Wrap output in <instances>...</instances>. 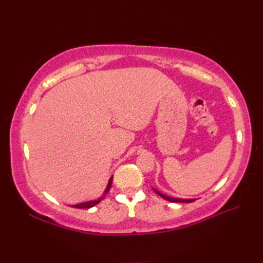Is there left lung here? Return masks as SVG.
Here are the masks:
<instances>
[{
	"instance_id": "1",
	"label": "left lung",
	"mask_w": 263,
	"mask_h": 263,
	"mask_svg": "<svg viewBox=\"0 0 263 263\" xmlns=\"http://www.w3.org/2000/svg\"><path fill=\"white\" fill-rule=\"evenodd\" d=\"M154 191L157 193L158 195H160L161 198L163 199H165V200H167V201H170V202H185V203H187V202H193V201H195V199H178V198H172V197H167V195H165V194H163V193H160L159 191H157V190L156 189H154Z\"/></svg>"
}]
</instances>
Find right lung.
Instances as JSON below:
<instances>
[{
	"instance_id": "obj_1",
	"label": "right lung",
	"mask_w": 263,
	"mask_h": 263,
	"mask_svg": "<svg viewBox=\"0 0 263 263\" xmlns=\"http://www.w3.org/2000/svg\"><path fill=\"white\" fill-rule=\"evenodd\" d=\"M111 182H113V176H111V177L109 178V182H108V184H107V186H106V189H105V191H104V193H103L102 197L98 198L97 200H93V201H88V202H82V203H79V204H73V205H72V208H78V209H86V208H91V206H93V205L98 204V203L100 202V201H102V200L105 198V195L108 193L109 189H110V186H111Z\"/></svg>"
}]
</instances>
